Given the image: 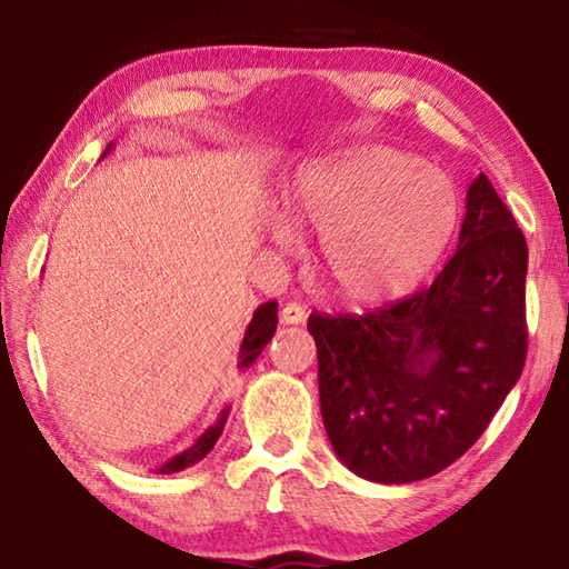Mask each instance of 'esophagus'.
Returning <instances> with one entry per match:
<instances>
[{"mask_svg":"<svg viewBox=\"0 0 569 569\" xmlns=\"http://www.w3.org/2000/svg\"><path fill=\"white\" fill-rule=\"evenodd\" d=\"M306 319V308L301 303H286L283 311H281V323L286 326H293V323H301Z\"/></svg>","mask_w":569,"mask_h":569,"instance_id":"esophagus-1","label":"esophagus"}]
</instances>
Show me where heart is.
Instances as JSON below:
<instances>
[{
    "instance_id": "1",
    "label": "heart",
    "mask_w": 569,
    "mask_h": 569,
    "mask_svg": "<svg viewBox=\"0 0 569 569\" xmlns=\"http://www.w3.org/2000/svg\"><path fill=\"white\" fill-rule=\"evenodd\" d=\"M291 213L321 233L319 273L346 303H383L417 288L445 256L459 223V192L445 170L403 150L366 146L306 170ZM283 243L296 228L281 220Z\"/></svg>"
}]
</instances>
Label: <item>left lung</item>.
I'll list each match as a JSON object with an SVG mask.
<instances>
[{
	"label": "left lung",
	"mask_w": 569,
	"mask_h": 569,
	"mask_svg": "<svg viewBox=\"0 0 569 569\" xmlns=\"http://www.w3.org/2000/svg\"><path fill=\"white\" fill-rule=\"evenodd\" d=\"M527 240L479 172L435 283L363 316H308L321 417L353 475L409 485L485 435L525 369Z\"/></svg>",
	"instance_id": "left-lung-1"
}]
</instances>
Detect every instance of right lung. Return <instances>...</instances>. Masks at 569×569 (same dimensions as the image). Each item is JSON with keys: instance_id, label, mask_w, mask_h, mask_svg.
<instances>
[{"instance_id": "obj_1", "label": "right lung", "mask_w": 569, "mask_h": 569, "mask_svg": "<svg viewBox=\"0 0 569 569\" xmlns=\"http://www.w3.org/2000/svg\"><path fill=\"white\" fill-rule=\"evenodd\" d=\"M110 148L104 150V156H108ZM276 323H278V303L276 301H268V303L256 308L253 319H250L248 329H246L243 343H240V353H238V366H240V369H248V366H253V361L266 349V343L273 339ZM228 413H230V407H226L223 411H220V417L213 423H210V427L203 431V435L196 439V445L188 447L186 451H180V455H176L172 459H168L166 465L156 469V475H176V471L188 469L192 465H198L200 459H206L208 451L216 447L218 437L223 435Z\"/></svg>"}]
</instances>
